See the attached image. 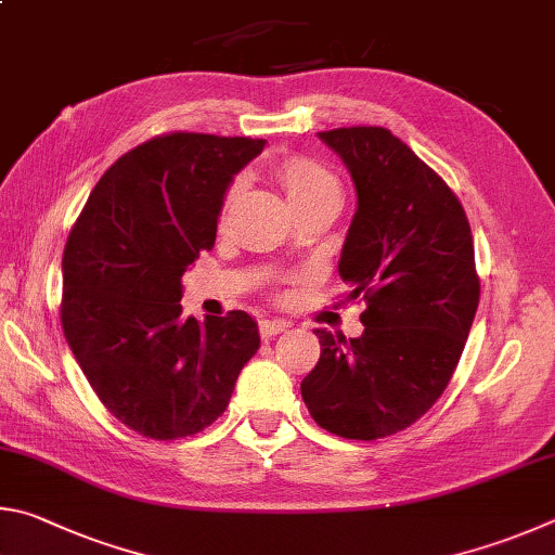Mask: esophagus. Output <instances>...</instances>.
<instances>
[{
  "instance_id": "34e87169",
  "label": "esophagus",
  "mask_w": 555,
  "mask_h": 555,
  "mask_svg": "<svg viewBox=\"0 0 555 555\" xmlns=\"http://www.w3.org/2000/svg\"><path fill=\"white\" fill-rule=\"evenodd\" d=\"M287 326L289 324L283 322V319H262V322H260V336L262 338H272V336L283 334Z\"/></svg>"
}]
</instances>
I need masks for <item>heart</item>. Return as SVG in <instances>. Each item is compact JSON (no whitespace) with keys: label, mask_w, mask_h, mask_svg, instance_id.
<instances>
[{"label":"heart","mask_w":555,"mask_h":555,"mask_svg":"<svg viewBox=\"0 0 555 555\" xmlns=\"http://www.w3.org/2000/svg\"><path fill=\"white\" fill-rule=\"evenodd\" d=\"M278 180L283 184L287 202L293 204L295 211H302L312 207L317 202H324L328 197H338L341 188H338V180L328 172L324 165H319L309 158H287L278 165ZM241 192V180H236L227 192V199H223V207H231L233 199L238 197Z\"/></svg>","instance_id":"b5f03b06"}]
</instances>
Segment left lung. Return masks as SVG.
Returning <instances> with one entry per match:
<instances>
[{"label":"left lung","mask_w":555,"mask_h":555,"mask_svg":"<svg viewBox=\"0 0 555 555\" xmlns=\"http://www.w3.org/2000/svg\"><path fill=\"white\" fill-rule=\"evenodd\" d=\"M356 184L338 275L363 297V334L317 328L322 356L302 400L322 429L373 441L412 426L449 385L480 283L461 202L410 145L380 126L319 133Z\"/></svg>","instance_id":"left-lung-1"}]
</instances>
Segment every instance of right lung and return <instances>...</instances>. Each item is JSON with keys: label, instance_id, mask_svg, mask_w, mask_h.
<instances>
[{"label": "right lung", "instance_id": "1", "mask_svg": "<svg viewBox=\"0 0 555 555\" xmlns=\"http://www.w3.org/2000/svg\"><path fill=\"white\" fill-rule=\"evenodd\" d=\"M262 139L168 133L121 155L63 253L61 322L87 383L116 420L155 441L227 412L260 346L246 312L182 317V275L217 238L223 197Z\"/></svg>", "mask_w": 555, "mask_h": 555}]
</instances>
